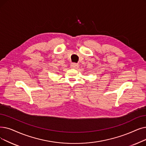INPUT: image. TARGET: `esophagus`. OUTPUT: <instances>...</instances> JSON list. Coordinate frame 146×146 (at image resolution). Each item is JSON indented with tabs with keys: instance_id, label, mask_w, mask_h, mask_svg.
<instances>
[{
	"instance_id": "1",
	"label": "esophagus",
	"mask_w": 146,
	"mask_h": 146,
	"mask_svg": "<svg viewBox=\"0 0 146 146\" xmlns=\"http://www.w3.org/2000/svg\"><path fill=\"white\" fill-rule=\"evenodd\" d=\"M70 66H71V68H77L79 67V65L78 64H76V63H72Z\"/></svg>"
}]
</instances>
